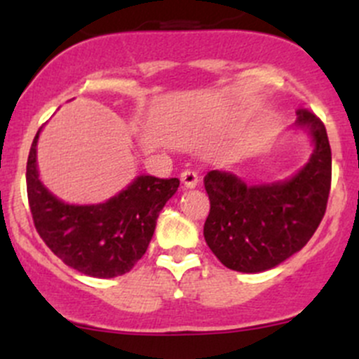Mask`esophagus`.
Returning a JSON list of instances; mask_svg holds the SVG:
<instances>
[{
  "label": "esophagus",
  "mask_w": 359,
  "mask_h": 359,
  "mask_svg": "<svg viewBox=\"0 0 359 359\" xmlns=\"http://www.w3.org/2000/svg\"><path fill=\"white\" fill-rule=\"evenodd\" d=\"M180 180H182V186L187 187V189H193V187L198 186L200 179H198V172L194 170H184L180 173Z\"/></svg>",
  "instance_id": "34e87169"
}]
</instances>
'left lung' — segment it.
<instances>
[{"label": "left lung", "instance_id": "left-lung-1", "mask_svg": "<svg viewBox=\"0 0 359 359\" xmlns=\"http://www.w3.org/2000/svg\"><path fill=\"white\" fill-rule=\"evenodd\" d=\"M297 126L309 130L314 151L290 179L247 186L233 173L212 170L205 175L210 213L203 234L229 269H273L311 240L327 212L332 184L327 128L307 109L297 111Z\"/></svg>", "mask_w": 359, "mask_h": 359}]
</instances>
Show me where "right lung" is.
<instances>
[{
    "instance_id": "right-lung-1",
    "label": "right lung",
    "mask_w": 359,
    "mask_h": 359,
    "mask_svg": "<svg viewBox=\"0 0 359 359\" xmlns=\"http://www.w3.org/2000/svg\"><path fill=\"white\" fill-rule=\"evenodd\" d=\"M27 158V198L34 227L46 247L72 269L93 278L128 273L146 253L165 203L179 179L139 175L126 189L99 205H69L39 180L36 146Z\"/></svg>"
}]
</instances>
